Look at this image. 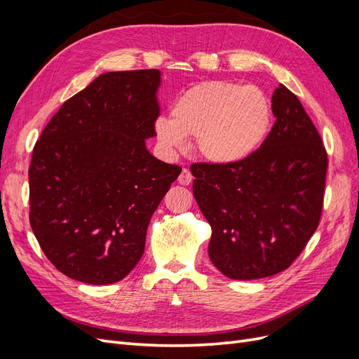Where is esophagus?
<instances>
[{
  "label": "esophagus",
  "mask_w": 359,
  "mask_h": 359,
  "mask_svg": "<svg viewBox=\"0 0 359 359\" xmlns=\"http://www.w3.org/2000/svg\"><path fill=\"white\" fill-rule=\"evenodd\" d=\"M191 181H193L191 172L189 169H182L181 173H180V177H178V182L182 184V186H189V184H191Z\"/></svg>",
  "instance_id": "1"
}]
</instances>
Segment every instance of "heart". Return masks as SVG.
<instances>
[{
    "instance_id": "heart-1",
    "label": "heart",
    "mask_w": 359,
    "mask_h": 359,
    "mask_svg": "<svg viewBox=\"0 0 359 359\" xmlns=\"http://www.w3.org/2000/svg\"><path fill=\"white\" fill-rule=\"evenodd\" d=\"M170 115L154 123L160 145L175 151L186 147L187 136H196L199 154L217 165L252 156L273 124V106L262 88L226 81L191 86L173 102Z\"/></svg>"
}]
</instances>
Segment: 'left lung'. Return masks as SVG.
Segmentation results:
<instances>
[{
  "instance_id": "left-lung-1",
  "label": "left lung",
  "mask_w": 359,
  "mask_h": 359,
  "mask_svg": "<svg viewBox=\"0 0 359 359\" xmlns=\"http://www.w3.org/2000/svg\"><path fill=\"white\" fill-rule=\"evenodd\" d=\"M276 123L252 156L194 163L193 194L212 235L208 255L233 280H255L292 265L319 226L328 156L298 97L280 85Z\"/></svg>"
}]
</instances>
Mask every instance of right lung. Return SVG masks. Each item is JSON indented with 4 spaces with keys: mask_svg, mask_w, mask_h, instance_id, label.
Returning a JSON list of instances; mask_svg holds the SVG:
<instances>
[{
    "mask_svg": "<svg viewBox=\"0 0 359 359\" xmlns=\"http://www.w3.org/2000/svg\"><path fill=\"white\" fill-rule=\"evenodd\" d=\"M160 70L109 72L64 102L32 149L29 223L60 273L123 280L144 255L151 215L181 168L156 158Z\"/></svg>",
    "mask_w": 359,
    "mask_h": 359,
    "instance_id": "add662e5",
    "label": "right lung"
}]
</instances>
